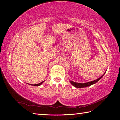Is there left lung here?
<instances>
[{
	"label": "left lung",
	"mask_w": 120,
	"mask_h": 120,
	"mask_svg": "<svg viewBox=\"0 0 120 120\" xmlns=\"http://www.w3.org/2000/svg\"><path fill=\"white\" fill-rule=\"evenodd\" d=\"M104 74H105V73H104ZM104 75H103V76H101V77H99L98 79H96V80H94V81H92V82H86V83H78V82H72V81H70V82L71 84L73 85V86H75V87H76V88H83V87H88V86H91V85H93V84H95V83L97 82L99 80H100L102 78L103 76H104Z\"/></svg>",
	"instance_id": "8db88e82"
}]
</instances>
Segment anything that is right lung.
I'll return each mask as SVG.
<instances>
[{"instance_id": "obj_1", "label": "right lung", "mask_w": 120, "mask_h": 120, "mask_svg": "<svg viewBox=\"0 0 120 120\" xmlns=\"http://www.w3.org/2000/svg\"><path fill=\"white\" fill-rule=\"evenodd\" d=\"M44 82V81H43ZM43 82H40V83H39V84H35V85H32V86H40V85H41L42 83Z\"/></svg>"}]
</instances>
